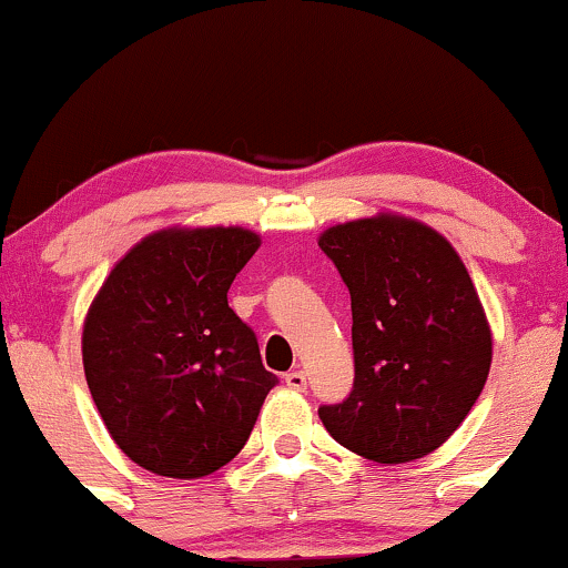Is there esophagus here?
Here are the masks:
<instances>
[{"label":"esophagus","mask_w":568,"mask_h":568,"mask_svg":"<svg viewBox=\"0 0 568 568\" xmlns=\"http://www.w3.org/2000/svg\"><path fill=\"white\" fill-rule=\"evenodd\" d=\"M285 384H288L291 389H298V393H304V389H306V374H304V371H291V374H285Z\"/></svg>","instance_id":"34e87169"}]
</instances>
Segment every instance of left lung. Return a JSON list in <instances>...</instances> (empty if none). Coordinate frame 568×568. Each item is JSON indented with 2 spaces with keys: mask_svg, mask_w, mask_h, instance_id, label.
<instances>
[{
  "mask_svg": "<svg viewBox=\"0 0 568 568\" xmlns=\"http://www.w3.org/2000/svg\"><path fill=\"white\" fill-rule=\"evenodd\" d=\"M352 298L355 384L321 406L331 438L403 465L465 422L491 368V331L459 253L422 221L379 213L317 240Z\"/></svg>",
  "mask_w": 568,
  "mask_h": 568,
  "instance_id": "1",
  "label": "left lung"
}]
</instances>
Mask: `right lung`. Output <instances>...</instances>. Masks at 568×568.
I'll return each mask as SVG.
<instances>
[{
	"mask_svg": "<svg viewBox=\"0 0 568 568\" xmlns=\"http://www.w3.org/2000/svg\"><path fill=\"white\" fill-rule=\"evenodd\" d=\"M262 240L243 226L162 230L90 304L82 363L98 414L143 470L202 478L245 446L277 376L226 302Z\"/></svg>",
	"mask_w": 568,
	"mask_h": 568,
	"instance_id": "1",
	"label": "right lung"
}]
</instances>
